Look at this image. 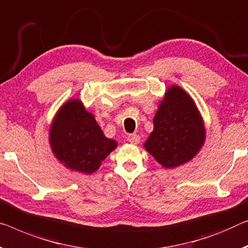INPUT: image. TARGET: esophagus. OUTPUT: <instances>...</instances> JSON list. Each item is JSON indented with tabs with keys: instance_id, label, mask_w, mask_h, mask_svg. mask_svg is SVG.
<instances>
[{
	"instance_id": "1",
	"label": "esophagus",
	"mask_w": 248,
	"mask_h": 248,
	"mask_svg": "<svg viewBox=\"0 0 248 248\" xmlns=\"http://www.w3.org/2000/svg\"><path fill=\"white\" fill-rule=\"evenodd\" d=\"M128 141L132 143V145H137V143L140 142V136L139 135H129L128 136Z\"/></svg>"
}]
</instances>
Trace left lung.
Instances as JSON below:
<instances>
[{
    "mask_svg": "<svg viewBox=\"0 0 248 248\" xmlns=\"http://www.w3.org/2000/svg\"><path fill=\"white\" fill-rule=\"evenodd\" d=\"M206 129L195 101L183 88L169 87L154 117L145 149L165 168L190 161L204 146Z\"/></svg>",
    "mask_w": 248,
    "mask_h": 248,
    "instance_id": "8db88e82",
    "label": "left lung"
}]
</instances>
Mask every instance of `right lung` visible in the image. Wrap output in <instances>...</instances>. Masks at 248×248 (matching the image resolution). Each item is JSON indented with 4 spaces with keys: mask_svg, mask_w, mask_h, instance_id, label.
<instances>
[{
    "mask_svg": "<svg viewBox=\"0 0 248 248\" xmlns=\"http://www.w3.org/2000/svg\"><path fill=\"white\" fill-rule=\"evenodd\" d=\"M49 142L55 158L70 170L90 175L118 146L103 135L95 118L80 99L60 107L50 125Z\"/></svg>",
    "mask_w": 248,
    "mask_h": 248,
    "instance_id": "add662e5",
    "label": "right lung"
}]
</instances>
